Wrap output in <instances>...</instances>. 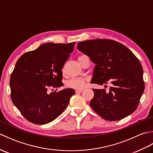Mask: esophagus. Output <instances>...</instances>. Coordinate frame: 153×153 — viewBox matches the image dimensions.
I'll return each instance as SVG.
<instances>
[{
    "label": "esophagus",
    "mask_w": 153,
    "mask_h": 153,
    "mask_svg": "<svg viewBox=\"0 0 153 153\" xmlns=\"http://www.w3.org/2000/svg\"><path fill=\"white\" fill-rule=\"evenodd\" d=\"M75 91H76V93H80L83 91V90L82 89H76Z\"/></svg>",
    "instance_id": "34e87169"
}]
</instances>
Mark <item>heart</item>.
<instances>
[{"instance_id": "obj_1", "label": "heart", "mask_w": 153, "mask_h": 153, "mask_svg": "<svg viewBox=\"0 0 153 153\" xmlns=\"http://www.w3.org/2000/svg\"><path fill=\"white\" fill-rule=\"evenodd\" d=\"M80 56H79V58ZM85 79L82 78V77H74V78H71L69 81H68L66 85L67 87H70V88L79 89H82L85 85Z\"/></svg>"}]
</instances>
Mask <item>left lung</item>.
<instances>
[{
  "label": "left lung",
  "mask_w": 153,
  "mask_h": 153,
  "mask_svg": "<svg viewBox=\"0 0 153 153\" xmlns=\"http://www.w3.org/2000/svg\"><path fill=\"white\" fill-rule=\"evenodd\" d=\"M77 47L95 64L91 83L112 84L108 93L105 89H93L90 105L94 111L108 121L120 120L134 112L145 89L143 68L135 54L110 39L85 41Z\"/></svg>",
  "instance_id": "obj_1"
}]
</instances>
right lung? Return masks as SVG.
<instances>
[{
    "mask_svg": "<svg viewBox=\"0 0 153 153\" xmlns=\"http://www.w3.org/2000/svg\"><path fill=\"white\" fill-rule=\"evenodd\" d=\"M75 42L47 43L19 57L10 79L11 99L24 118L35 124L48 123L66 109L73 89L47 93L64 84L62 70L74 51Z\"/></svg>",
    "mask_w": 153,
    "mask_h": 153,
    "instance_id": "obj_1",
    "label": "right lung"
}]
</instances>
